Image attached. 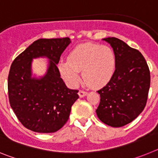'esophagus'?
I'll return each instance as SVG.
<instances>
[{
	"mask_svg": "<svg viewBox=\"0 0 158 158\" xmlns=\"http://www.w3.org/2000/svg\"><path fill=\"white\" fill-rule=\"evenodd\" d=\"M78 95H79V96H80V97H84V96L87 95V92L84 91V90H80V91H79V93H78Z\"/></svg>",
	"mask_w": 158,
	"mask_h": 158,
	"instance_id": "obj_1",
	"label": "esophagus"
}]
</instances>
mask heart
I'll return each instance as SVG.
<instances>
[{"label":"heart","instance_id":"heart-1","mask_svg":"<svg viewBox=\"0 0 158 158\" xmlns=\"http://www.w3.org/2000/svg\"><path fill=\"white\" fill-rule=\"evenodd\" d=\"M116 66L115 52L111 47L85 43L74 48L68 61H62L58 68L62 77L70 86L80 81V71L86 82L95 88L104 85L113 76Z\"/></svg>","mask_w":158,"mask_h":158}]
</instances>
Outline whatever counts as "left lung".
<instances>
[{
	"mask_svg": "<svg viewBox=\"0 0 158 158\" xmlns=\"http://www.w3.org/2000/svg\"><path fill=\"white\" fill-rule=\"evenodd\" d=\"M111 44L116 58L113 76L97 93L100 102L96 115L112 127H121L139 116L147 102L150 73L146 59L138 50L115 37L104 39Z\"/></svg>",
	"mask_w": 158,
	"mask_h": 158,
	"instance_id": "left-lung-1",
	"label": "left lung"
}]
</instances>
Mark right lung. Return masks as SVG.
<instances>
[{"label": "right lung", "instance_id": "add662e5", "mask_svg": "<svg viewBox=\"0 0 158 158\" xmlns=\"http://www.w3.org/2000/svg\"><path fill=\"white\" fill-rule=\"evenodd\" d=\"M68 37L40 39L12 62L8 77L11 107L27 129L39 133H54L69 119L71 107L79 98L78 90L66 87L57 64L66 47ZM46 56L51 60L46 75L31 78V60Z\"/></svg>", "mask_w": 158, "mask_h": 158}]
</instances>
